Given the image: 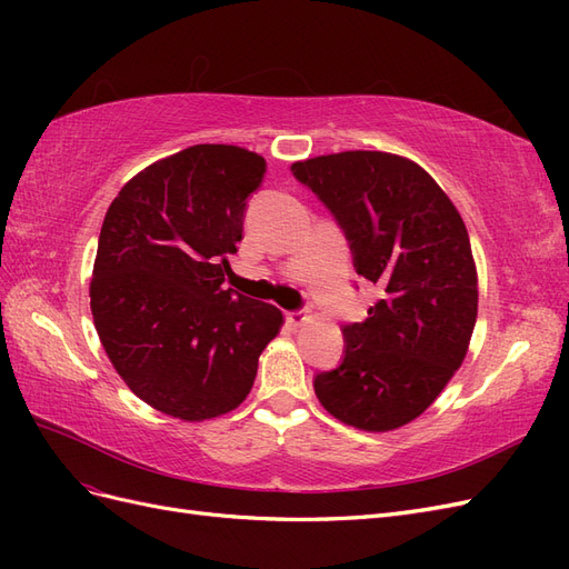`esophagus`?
Returning <instances> with one entry per match:
<instances>
[{"label":"esophagus","instance_id":"obj_1","mask_svg":"<svg viewBox=\"0 0 569 569\" xmlns=\"http://www.w3.org/2000/svg\"><path fill=\"white\" fill-rule=\"evenodd\" d=\"M284 318H287V325H291V327H301L308 320V316L303 311H287Z\"/></svg>","mask_w":569,"mask_h":569}]
</instances>
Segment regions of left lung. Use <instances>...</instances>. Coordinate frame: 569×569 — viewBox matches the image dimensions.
I'll list each match as a JSON object with an SVG mask.
<instances>
[{
  "label": "left lung",
  "mask_w": 569,
  "mask_h": 569,
  "mask_svg": "<svg viewBox=\"0 0 569 569\" xmlns=\"http://www.w3.org/2000/svg\"><path fill=\"white\" fill-rule=\"evenodd\" d=\"M291 173L382 289L363 322L343 325V360L316 375V396L343 425L391 432L435 403L468 353L479 299L468 228L435 178L396 153H327Z\"/></svg>",
  "instance_id": "left-lung-1"
}]
</instances>
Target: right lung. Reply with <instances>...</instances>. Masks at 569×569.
Wrapping results in <instances>:
<instances>
[{"instance_id":"1","label":"right lung","mask_w":569,"mask_h":569,"mask_svg":"<svg viewBox=\"0 0 569 569\" xmlns=\"http://www.w3.org/2000/svg\"><path fill=\"white\" fill-rule=\"evenodd\" d=\"M266 159L194 144L140 170L111 201L90 282L97 335L144 403L184 422L247 399L282 311L226 287Z\"/></svg>"}]
</instances>
